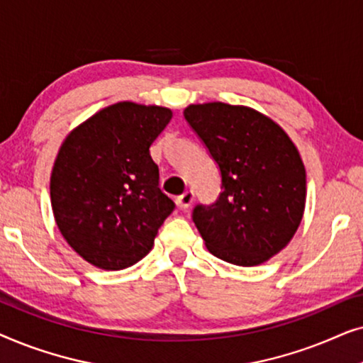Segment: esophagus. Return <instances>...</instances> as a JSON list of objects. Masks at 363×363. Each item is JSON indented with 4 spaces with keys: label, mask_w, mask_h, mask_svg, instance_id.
I'll return each instance as SVG.
<instances>
[{
    "label": "esophagus",
    "mask_w": 363,
    "mask_h": 363,
    "mask_svg": "<svg viewBox=\"0 0 363 363\" xmlns=\"http://www.w3.org/2000/svg\"><path fill=\"white\" fill-rule=\"evenodd\" d=\"M193 203V191L191 190H186L183 195H180L177 198V205L182 208V210H186L188 206H190Z\"/></svg>",
    "instance_id": "esophagus-1"
}]
</instances>
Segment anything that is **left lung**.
Masks as SVG:
<instances>
[{
    "label": "left lung",
    "mask_w": 363,
    "mask_h": 363,
    "mask_svg": "<svg viewBox=\"0 0 363 363\" xmlns=\"http://www.w3.org/2000/svg\"><path fill=\"white\" fill-rule=\"evenodd\" d=\"M221 172L215 205L193 221L208 251L236 266H257L289 245L306 208V168L279 123L246 106L190 104L183 111Z\"/></svg>",
    "instance_id": "left-lung-1"
}]
</instances>
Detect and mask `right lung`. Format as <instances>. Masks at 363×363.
<instances>
[{"label":"right lung","instance_id":"right-lung-1","mask_svg":"<svg viewBox=\"0 0 363 363\" xmlns=\"http://www.w3.org/2000/svg\"><path fill=\"white\" fill-rule=\"evenodd\" d=\"M160 106L117 102L64 138L51 173V205L67 245L106 271L133 266L150 252L175 208L158 188L150 145L172 118Z\"/></svg>","mask_w":363,"mask_h":363}]
</instances>
